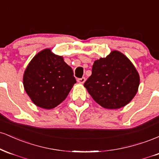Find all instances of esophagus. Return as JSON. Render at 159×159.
<instances>
[{"label":"esophagus","instance_id":"34e87169","mask_svg":"<svg viewBox=\"0 0 159 159\" xmlns=\"http://www.w3.org/2000/svg\"><path fill=\"white\" fill-rule=\"evenodd\" d=\"M78 82L79 84H84L85 82V81H86V79H85V78H78Z\"/></svg>","mask_w":159,"mask_h":159}]
</instances>
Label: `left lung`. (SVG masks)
<instances>
[{
    "label": "left lung",
    "instance_id": "8db88e82",
    "mask_svg": "<svg viewBox=\"0 0 159 159\" xmlns=\"http://www.w3.org/2000/svg\"><path fill=\"white\" fill-rule=\"evenodd\" d=\"M139 84V74L132 62L123 53L113 51L94 62L92 75L84 86L102 107L118 109L132 101Z\"/></svg>",
    "mask_w": 159,
    "mask_h": 159
}]
</instances>
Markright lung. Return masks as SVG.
<instances>
[{
  "instance_id": "add662e5",
  "label": "right lung",
  "mask_w": 159,
  "mask_h": 159,
  "mask_svg": "<svg viewBox=\"0 0 159 159\" xmlns=\"http://www.w3.org/2000/svg\"><path fill=\"white\" fill-rule=\"evenodd\" d=\"M73 75L63 57L46 48L29 63L23 76L24 87L36 106L52 109L66 98L76 83Z\"/></svg>"
}]
</instances>
